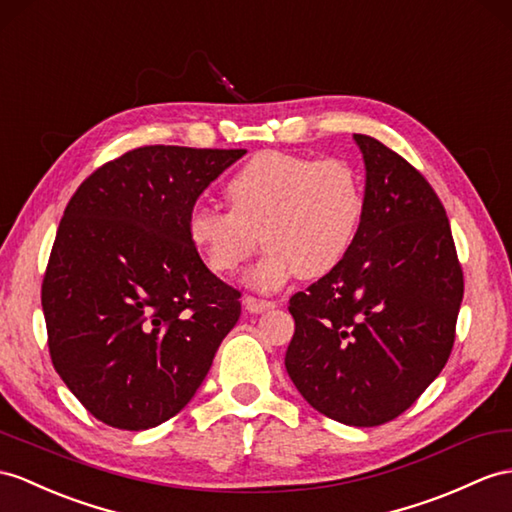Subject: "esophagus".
<instances>
[{
    "mask_svg": "<svg viewBox=\"0 0 512 512\" xmlns=\"http://www.w3.org/2000/svg\"><path fill=\"white\" fill-rule=\"evenodd\" d=\"M243 306H245L247 313H256L258 315V313H265V310L276 308V302H269V299H258V297L247 295L243 299Z\"/></svg>",
    "mask_w": 512,
    "mask_h": 512,
    "instance_id": "1",
    "label": "esophagus"
}]
</instances>
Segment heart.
<instances>
[{
    "label": "heart",
    "instance_id": "1",
    "mask_svg": "<svg viewBox=\"0 0 512 512\" xmlns=\"http://www.w3.org/2000/svg\"><path fill=\"white\" fill-rule=\"evenodd\" d=\"M226 197L230 210L197 202L186 234L223 276L241 269L263 236L265 254L245 276L256 291H276L297 273L328 276L352 252L365 217L363 184L341 160L256 154L228 180Z\"/></svg>",
    "mask_w": 512,
    "mask_h": 512
}]
</instances>
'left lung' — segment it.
Masks as SVG:
<instances>
[{
	"mask_svg": "<svg viewBox=\"0 0 512 512\" xmlns=\"http://www.w3.org/2000/svg\"><path fill=\"white\" fill-rule=\"evenodd\" d=\"M365 217L343 263L291 297L284 365L304 400L345 426L400 417L450 358L463 302L450 221L421 173L354 134Z\"/></svg>",
	"mask_w": 512,
	"mask_h": 512,
	"instance_id": "left-lung-1",
	"label": "left lung"
}]
</instances>
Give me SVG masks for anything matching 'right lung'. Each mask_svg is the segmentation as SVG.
I'll list each match as a JSON object with an SVG mask.
<instances>
[{
    "mask_svg": "<svg viewBox=\"0 0 512 512\" xmlns=\"http://www.w3.org/2000/svg\"><path fill=\"white\" fill-rule=\"evenodd\" d=\"M245 149L147 145L73 193L41 289L54 369L119 430L178 415L241 317V293L199 258L186 217Z\"/></svg>",
    "mask_w": 512,
    "mask_h": 512,
    "instance_id": "1",
    "label": "right lung"
}]
</instances>
